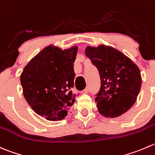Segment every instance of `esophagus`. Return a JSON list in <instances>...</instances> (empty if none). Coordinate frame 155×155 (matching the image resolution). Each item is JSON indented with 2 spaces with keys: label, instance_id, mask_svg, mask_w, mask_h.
<instances>
[{
  "label": "esophagus",
  "instance_id": "1",
  "mask_svg": "<svg viewBox=\"0 0 155 155\" xmlns=\"http://www.w3.org/2000/svg\"><path fill=\"white\" fill-rule=\"evenodd\" d=\"M88 91H89V88H85V89L82 90V94H87V93H88Z\"/></svg>",
  "mask_w": 155,
  "mask_h": 155
}]
</instances>
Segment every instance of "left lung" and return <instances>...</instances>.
<instances>
[{"label": "left lung", "instance_id": "1", "mask_svg": "<svg viewBox=\"0 0 155 155\" xmlns=\"http://www.w3.org/2000/svg\"><path fill=\"white\" fill-rule=\"evenodd\" d=\"M85 53L100 75L101 88L95 98L99 113L111 118L122 115L134 104L140 91L139 67L110 46H88Z\"/></svg>", "mask_w": 155, "mask_h": 155}]
</instances>
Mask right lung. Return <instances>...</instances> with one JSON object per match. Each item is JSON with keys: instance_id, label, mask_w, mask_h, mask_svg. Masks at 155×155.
<instances>
[{"instance_id": "obj_1", "label": "right lung", "mask_w": 155, "mask_h": 155, "mask_svg": "<svg viewBox=\"0 0 155 155\" xmlns=\"http://www.w3.org/2000/svg\"><path fill=\"white\" fill-rule=\"evenodd\" d=\"M76 46L63 51L49 45L33 58L20 76L23 95L38 115L51 121L61 120L73 104L76 94L73 63Z\"/></svg>"}]
</instances>
